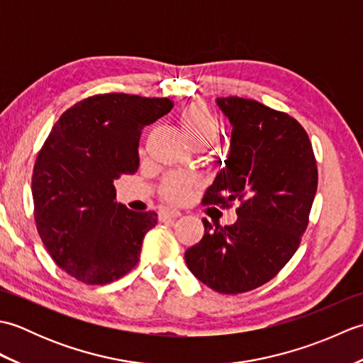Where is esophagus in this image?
Wrapping results in <instances>:
<instances>
[{
  "label": "esophagus",
  "mask_w": 363,
  "mask_h": 363,
  "mask_svg": "<svg viewBox=\"0 0 363 363\" xmlns=\"http://www.w3.org/2000/svg\"><path fill=\"white\" fill-rule=\"evenodd\" d=\"M181 215V212L179 211H176V209H162L160 212H159V218L162 220V221H165V220H172V218H177Z\"/></svg>",
  "instance_id": "esophagus-1"
}]
</instances>
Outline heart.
<instances>
[{"instance_id":"1","label":"heart","mask_w":363,"mask_h":363,"mask_svg":"<svg viewBox=\"0 0 363 363\" xmlns=\"http://www.w3.org/2000/svg\"><path fill=\"white\" fill-rule=\"evenodd\" d=\"M179 121L184 133L187 134L190 142L196 146L213 142L220 133L217 118L213 117V113L204 104L199 103L187 106L182 111ZM194 186L195 179L191 176L173 173L167 177L164 186H162V195L169 203L181 204L187 201Z\"/></svg>"}]
</instances>
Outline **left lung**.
<instances>
[{
	"mask_svg": "<svg viewBox=\"0 0 363 363\" xmlns=\"http://www.w3.org/2000/svg\"><path fill=\"white\" fill-rule=\"evenodd\" d=\"M217 104L233 128L230 145L203 204L237 201L238 218L225 228L204 218V235L186 251V264L207 287L237 295L273 279L296 252L318 169L309 135L289 113L238 96Z\"/></svg>",
	"mask_w": 363,
	"mask_h": 363,
	"instance_id": "1",
	"label": "left lung"
}]
</instances>
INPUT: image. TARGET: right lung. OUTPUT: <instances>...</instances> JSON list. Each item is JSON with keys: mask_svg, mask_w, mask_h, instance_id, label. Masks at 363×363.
I'll return each mask as SVG.
<instances>
[{"mask_svg": "<svg viewBox=\"0 0 363 363\" xmlns=\"http://www.w3.org/2000/svg\"><path fill=\"white\" fill-rule=\"evenodd\" d=\"M172 107L168 98L90 96L60 115L38 151L35 226L57 267L78 281L104 285L137 265L157 213L115 201L113 181L137 172L142 129Z\"/></svg>", "mask_w": 363, "mask_h": 363, "instance_id": "add662e5", "label": "right lung"}]
</instances>
